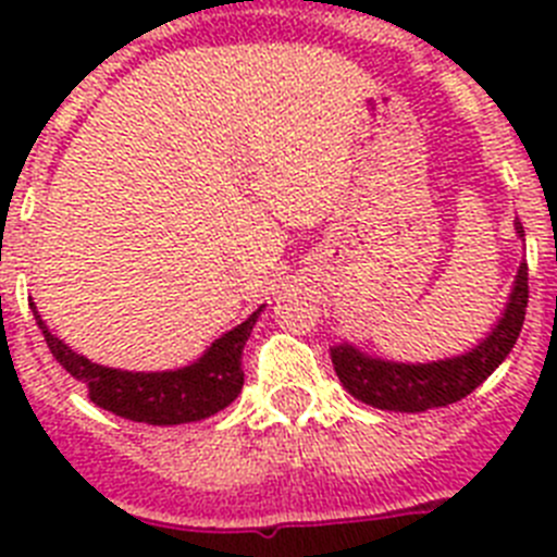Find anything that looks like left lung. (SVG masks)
Returning <instances> with one entry per match:
<instances>
[{"instance_id":"left-lung-1","label":"left lung","mask_w":557,"mask_h":557,"mask_svg":"<svg viewBox=\"0 0 557 557\" xmlns=\"http://www.w3.org/2000/svg\"><path fill=\"white\" fill-rule=\"evenodd\" d=\"M513 225L516 234L524 236L519 220ZM524 309H528V264L521 262L505 312L471 351L435 362H393V359L368 357L366 351L339 343L332 346L334 371L354 398L376 410L424 412L432 407L455 405L476 391L505 362L519 339Z\"/></svg>"}]
</instances>
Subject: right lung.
Wrapping results in <instances>:
<instances>
[{
  "mask_svg": "<svg viewBox=\"0 0 557 557\" xmlns=\"http://www.w3.org/2000/svg\"><path fill=\"white\" fill-rule=\"evenodd\" d=\"M36 323L47 339L52 357L88 387V398L102 410L127 421H141L152 426H175L189 421H203L239 396L245 382L243 348L256 326L262 307L248 321L214 339L191 366L175 371H120V368L97 366L49 332L41 321L36 304H29Z\"/></svg>",
  "mask_w": 557,
  "mask_h": 557,
  "instance_id": "1",
  "label": "right lung"
}]
</instances>
